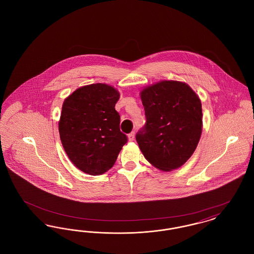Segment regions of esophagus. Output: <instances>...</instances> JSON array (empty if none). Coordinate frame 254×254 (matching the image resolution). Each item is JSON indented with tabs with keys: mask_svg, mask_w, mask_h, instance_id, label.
<instances>
[{
	"mask_svg": "<svg viewBox=\"0 0 254 254\" xmlns=\"http://www.w3.org/2000/svg\"><path fill=\"white\" fill-rule=\"evenodd\" d=\"M127 137H128V141L132 142L133 140H134V138H135V132L133 131V132L129 133V134L127 135Z\"/></svg>",
	"mask_w": 254,
	"mask_h": 254,
	"instance_id": "esophagus-1",
	"label": "esophagus"
}]
</instances>
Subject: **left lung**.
<instances>
[{
	"instance_id": "left-lung-1",
	"label": "left lung",
	"mask_w": 254,
	"mask_h": 254,
	"mask_svg": "<svg viewBox=\"0 0 254 254\" xmlns=\"http://www.w3.org/2000/svg\"><path fill=\"white\" fill-rule=\"evenodd\" d=\"M145 127L136 141L145 159L155 168L169 171L183 166L199 143L202 104L185 83L162 81L141 91Z\"/></svg>"
}]
</instances>
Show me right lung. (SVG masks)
Returning <instances> with one entry per match:
<instances>
[{"mask_svg": "<svg viewBox=\"0 0 254 254\" xmlns=\"http://www.w3.org/2000/svg\"><path fill=\"white\" fill-rule=\"evenodd\" d=\"M119 98L113 86L93 84L76 89L63 104L59 121L62 145L73 165L89 175L111 169L127 142L115 110Z\"/></svg>", "mask_w": 254, "mask_h": 254, "instance_id": "right-lung-1", "label": "right lung"}]
</instances>
